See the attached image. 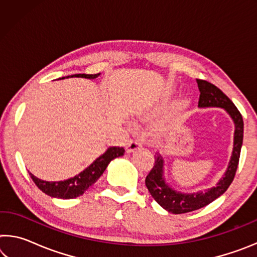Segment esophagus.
Here are the masks:
<instances>
[{
  "instance_id": "esophagus-1",
  "label": "esophagus",
  "mask_w": 257,
  "mask_h": 257,
  "mask_svg": "<svg viewBox=\"0 0 257 257\" xmlns=\"http://www.w3.org/2000/svg\"><path fill=\"white\" fill-rule=\"evenodd\" d=\"M141 147H142L141 142L137 141V139H133V141L128 142L127 146H125V151H127L128 153H133V152L141 149Z\"/></svg>"
}]
</instances>
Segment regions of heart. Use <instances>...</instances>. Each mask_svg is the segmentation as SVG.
Listing matches in <instances>:
<instances>
[{"instance_id": "1", "label": "heart", "mask_w": 257, "mask_h": 257, "mask_svg": "<svg viewBox=\"0 0 257 257\" xmlns=\"http://www.w3.org/2000/svg\"><path fill=\"white\" fill-rule=\"evenodd\" d=\"M187 103H188V102H187V99H185V98H184V99H181V101L178 102V104H177V108H178V110H182V108L186 107Z\"/></svg>"}]
</instances>
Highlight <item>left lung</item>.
<instances>
[{
  "instance_id": "left-lung-1",
  "label": "left lung",
  "mask_w": 257,
  "mask_h": 257,
  "mask_svg": "<svg viewBox=\"0 0 257 257\" xmlns=\"http://www.w3.org/2000/svg\"><path fill=\"white\" fill-rule=\"evenodd\" d=\"M199 89V108L207 107H220L228 113L234 124L233 133V147L231 158L229 160L227 170H225L222 178L217 181L214 187H211L206 190H198L196 193H185L173 188L167 182L164 177V160L160 153L155 154V163L152 168L149 175L146 177L145 184L147 189L159 205L164 210L172 213V214H181L196 211L208 204L215 201L217 197L224 194V191L229 188L236 175L239 156L242 145L243 137V121L240 112L234 106V104L230 101L227 95L222 93V90L217 88L211 82L205 80L196 79Z\"/></svg>"
}]
</instances>
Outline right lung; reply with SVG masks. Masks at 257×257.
Listing matches in <instances>:
<instances>
[{"label": "right lung", "instance_id": "add662e5", "mask_svg": "<svg viewBox=\"0 0 257 257\" xmlns=\"http://www.w3.org/2000/svg\"><path fill=\"white\" fill-rule=\"evenodd\" d=\"M101 73L96 75H86V73H76V75L67 76L59 78V79H64V78H87V79H96ZM124 154L123 147L112 146L104 152V153L98 156L94 162L87 167L84 171L78 173L75 177L69 178L63 181H45L40 178L35 177L33 173H29L32 179L34 180L36 186L40 188L43 193L49 195L51 197L61 198V199H71L80 196L85 191L89 188L90 186L97 181L99 177L105 171L108 163L112 160H114L119 156Z\"/></svg>", "mask_w": 257, "mask_h": 257}]
</instances>
